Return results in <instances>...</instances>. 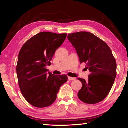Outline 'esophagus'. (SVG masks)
Returning a JSON list of instances; mask_svg holds the SVG:
<instances>
[{"mask_svg":"<svg viewBox=\"0 0 128 128\" xmlns=\"http://www.w3.org/2000/svg\"><path fill=\"white\" fill-rule=\"evenodd\" d=\"M68 80H70V81H73V80H75L76 79V78H74V77H69L68 76Z\"/></svg>","mask_w":128,"mask_h":128,"instance_id":"34e87169","label":"esophagus"}]
</instances>
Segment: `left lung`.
Segmentation results:
<instances>
[{
  "instance_id": "left-lung-1",
  "label": "left lung",
  "mask_w": 128,
  "mask_h": 128,
  "mask_svg": "<svg viewBox=\"0 0 128 128\" xmlns=\"http://www.w3.org/2000/svg\"><path fill=\"white\" fill-rule=\"evenodd\" d=\"M80 58L85 62L90 74L88 80L78 78L82 86L78 97L87 104H96L104 100L114 85L116 76V62L109 46L94 34L86 32L69 34Z\"/></svg>"
}]
</instances>
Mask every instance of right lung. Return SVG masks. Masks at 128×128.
Instances as JSON below:
<instances>
[{"label": "right lung", "instance_id": "right-lung-1", "mask_svg": "<svg viewBox=\"0 0 128 128\" xmlns=\"http://www.w3.org/2000/svg\"><path fill=\"white\" fill-rule=\"evenodd\" d=\"M66 34L41 32L29 39L20 50L16 72L19 87L24 98L38 108L51 105L57 98L67 76L48 72L56 50L62 45Z\"/></svg>", "mask_w": 128, "mask_h": 128}]
</instances>
